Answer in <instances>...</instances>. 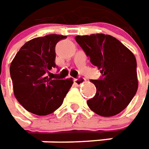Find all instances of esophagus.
I'll use <instances>...</instances> for the list:
<instances>
[{
  "label": "esophagus",
  "instance_id": "34e87169",
  "mask_svg": "<svg viewBox=\"0 0 149 149\" xmlns=\"http://www.w3.org/2000/svg\"><path fill=\"white\" fill-rule=\"evenodd\" d=\"M85 81V79L83 77H77V78H75L74 79V83L75 84H77V86H80V85H81L83 82Z\"/></svg>",
  "mask_w": 149,
  "mask_h": 149
}]
</instances>
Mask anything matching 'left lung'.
<instances>
[{"instance_id": "1", "label": "left lung", "mask_w": 149, "mask_h": 149, "mask_svg": "<svg viewBox=\"0 0 149 149\" xmlns=\"http://www.w3.org/2000/svg\"><path fill=\"white\" fill-rule=\"evenodd\" d=\"M76 41L100 70L98 80H91L96 88L87 105L95 114L116 116L130 103L138 90L137 62L134 54L113 36L103 33L76 36Z\"/></svg>"}]
</instances>
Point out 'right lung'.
Here are the masks:
<instances>
[{
    "mask_svg": "<svg viewBox=\"0 0 149 149\" xmlns=\"http://www.w3.org/2000/svg\"><path fill=\"white\" fill-rule=\"evenodd\" d=\"M67 36L49 34L24 44L10 67L14 95L29 112L47 116L58 109L73 83L72 78L52 79L49 71L56 67L55 46Z\"/></svg>",
    "mask_w": 149,
    "mask_h": 149,
    "instance_id": "obj_1",
    "label": "right lung"
}]
</instances>
